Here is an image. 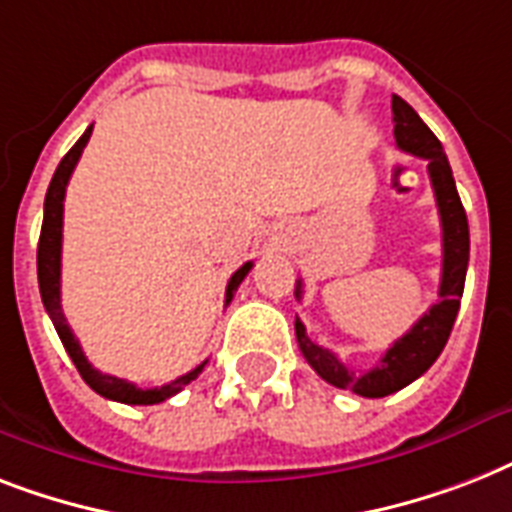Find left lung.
I'll list each match as a JSON object with an SVG mask.
<instances>
[{"mask_svg":"<svg viewBox=\"0 0 512 512\" xmlns=\"http://www.w3.org/2000/svg\"><path fill=\"white\" fill-rule=\"evenodd\" d=\"M394 112V141L402 152L423 157L429 162V178L434 186L439 220H442V284H439V302L423 313L405 336L384 352V357L373 365L371 371L355 373L339 360L334 352L323 350L307 336L302 321H294L297 344L305 360L313 365V371L336 389H350L360 397H386L413 384L415 378L429 371L434 360L442 355L444 344L450 339L463 297L465 270H468V252H471V236H468V218H465L463 202L455 189L452 168L444 155L442 141L431 134V128L418 118V112L407 105L405 99L392 97ZM297 297H302V281L297 284Z\"/></svg>","mask_w":512,"mask_h":512,"instance_id":"1","label":"left lung"}]
</instances>
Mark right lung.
Listing matches in <instances>:
<instances>
[{"label":"right lung","instance_id":"obj_1","mask_svg":"<svg viewBox=\"0 0 512 512\" xmlns=\"http://www.w3.org/2000/svg\"><path fill=\"white\" fill-rule=\"evenodd\" d=\"M89 126L83 131L81 139L70 147V152L60 160L57 170H54L52 184L47 189V199H44V223H41V236H39V252H36V265H39V289H41V302L47 307L49 318H52L54 328H57V336H60L62 347L70 355L73 365L78 368L81 378L86 384L94 389L97 394L107 397V400L115 402H126V405H157V402H165L168 397L178 394L184 389L186 384H191L194 378L202 373V368L207 365L199 363L194 371L184 373V376H178L176 381H170L165 386H155V389H139L136 384L126 381V378L118 376H107V373H99L94 365L86 360L83 355L81 344L70 331L68 321H65V315H62V305H60V268H62V202H65V189H68V181L73 176V168L78 165V157H81L83 147L89 144L91 136ZM252 263H244L242 268L236 270L234 276L228 278L226 286V305L234 299V292L239 289V284L244 281V276L249 273Z\"/></svg>","mask_w":512,"mask_h":512}]
</instances>
